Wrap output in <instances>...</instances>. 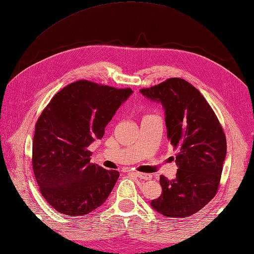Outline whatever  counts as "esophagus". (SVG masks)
Instances as JSON below:
<instances>
[{"label": "esophagus", "mask_w": 254, "mask_h": 254, "mask_svg": "<svg viewBox=\"0 0 254 254\" xmlns=\"http://www.w3.org/2000/svg\"><path fill=\"white\" fill-rule=\"evenodd\" d=\"M136 175V177H138L140 179H145V180H150L152 178L151 175L149 174H144V173H139V172H136L134 173Z\"/></svg>", "instance_id": "obj_1"}]
</instances>
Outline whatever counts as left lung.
<instances>
[{"mask_svg":"<svg viewBox=\"0 0 254 254\" xmlns=\"http://www.w3.org/2000/svg\"><path fill=\"white\" fill-rule=\"evenodd\" d=\"M165 109L167 139L176 153V178L160 176L162 194L151 206L168 218H186L199 211L219 189L226 154L223 127L213 109L191 83L168 78L140 89Z\"/></svg>","mask_w":254,"mask_h":254,"instance_id":"obj_1","label":"left lung"}]
</instances>
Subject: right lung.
I'll return each mask as SVG.
<instances>
[{
	"instance_id": "add662e5",
	"label": "right lung",
	"mask_w": 254,
	"mask_h": 254,
	"mask_svg": "<svg viewBox=\"0 0 254 254\" xmlns=\"http://www.w3.org/2000/svg\"><path fill=\"white\" fill-rule=\"evenodd\" d=\"M131 93L81 79L59 91L38 117L32 166L42 195L58 212L83 216L107 199L120 174L90 163L88 147L103 137Z\"/></svg>"
}]
</instances>
